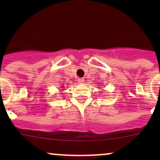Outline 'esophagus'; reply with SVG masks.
Returning <instances> with one entry per match:
<instances>
[{
    "label": "esophagus",
    "mask_w": 160,
    "mask_h": 160,
    "mask_svg": "<svg viewBox=\"0 0 160 160\" xmlns=\"http://www.w3.org/2000/svg\"><path fill=\"white\" fill-rule=\"evenodd\" d=\"M77 82H78L79 83H80V84H82V83L84 82V79H83V78H78V79H77Z\"/></svg>",
    "instance_id": "1"
}]
</instances>
